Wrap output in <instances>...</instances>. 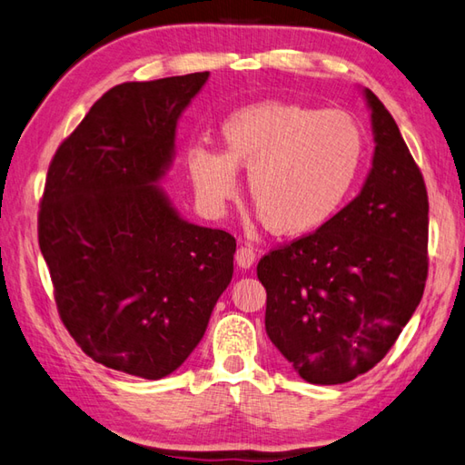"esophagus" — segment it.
I'll use <instances>...</instances> for the list:
<instances>
[{
  "label": "esophagus",
  "instance_id": "1",
  "mask_svg": "<svg viewBox=\"0 0 465 465\" xmlns=\"http://www.w3.org/2000/svg\"><path fill=\"white\" fill-rule=\"evenodd\" d=\"M255 247L252 243H243L237 247V253H235V262L242 269H250L255 263Z\"/></svg>",
  "mask_w": 465,
  "mask_h": 465
}]
</instances>
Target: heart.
Instances as JSON below:
<instances>
[{
    "label": "heart",
    "instance_id": "b5f03b06",
    "mask_svg": "<svg viewBox=\"0 0 465 465\" xmlns=\"http://www.w3.org/2000/svg\"><path fill=\"white\" fill-rule=\"evenodd\" d=\"M225 153L193 146L188 168L200 198L222 210L235 196L237 168L265 228L277 235L319 230L354 186L364 134L347 111L262 101L232 113L222 126Z\"/></svg>",
    "mask_w": 465,
    "mask_h": 465
}]
</instances>
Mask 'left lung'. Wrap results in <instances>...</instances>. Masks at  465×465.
<instances>
[{
	"label": "left lung",
	"instance_id": "8db88e82",
	"mask_svg": "<svg viewBox=\"0 0 465 465\" xmlns=\"http://www.w3.org/2000/svg\"><path fill=\"white\" fill-rule=\"evenodd\" d=\"M372 109V170L359 196L317 232L259 259L265 331L301 379L342 384L392 349L424 295L428 192L392 114Z\"/></svg>",
	"mask_w": 465,
	"mask_h": 465
}]
</instances>
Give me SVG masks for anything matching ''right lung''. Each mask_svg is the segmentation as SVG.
<instances>
[{"label":"right lung","instance_id":"obj_1","mask_svg":"<svg viewBox=\"0 0 465 465\" xmlns=\"http://www.w3.org/2000/svg\"><path fill=\"white\" fill-rule=\"evenodd\" d=\"M208 74L106 91L57 148L39 206L64 329L93 361L148 381L196 349L233 275L235 237L183 222L154 183Z\"/></svg>","mask_w":465,"mask_h":465}]
</instances>
